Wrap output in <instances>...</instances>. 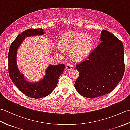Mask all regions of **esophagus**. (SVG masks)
I'll use <instances>...</instances> for the list:
<instances>
[{
    "mask_svg": "<svg viewBox=\"0 0 130 130\" xmlns=\"http://www.w3.org/2000/svg\"><path fill=\"white\" fill-rule=\"evenodd\" d=\"M72 68H73V65H72V64H71V63H69L66 65L65 69L67 70H70L71 69H72Z\"/></svg>",
    "mask_w": 130,
    "mask_h": 130,
    "instance_id": "esophagus-1",
    "label": "esophagus"
}]
</instances>
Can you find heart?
Segmentation results:
<instances>
[{
	"label": "heart",
	"instance_id": "b5f03b06",
	"mask_svg": "<svg viewBox=\"0 0 130 130\" xmlns=\"http://www.w3.org/2000/svg\"><path fill=\"white\" fill-rule=\"evenodd\" d=\"M93 46L92 38L89 35H84L75 32H69L62 36L59 41L57 50H70L71 58L74 61H80L86 58Z\"/></svg>",
	"mask_w": 130,
	"mask_h": 130
}]
</instances>
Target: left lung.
Instances as JSON below:
<instances>
[{
    "label": "left lung",
    "instance_id": "1",
    "mask_svg": "<svg viewBox=\"0 0 130 130\" xmlns=\"http://www.w3.org/2000/svg\"><path fill=\"white\" fill-rule=\"evenodd\" d=\"M100 40L88 59L76 65L79 76L74 87L86 98H94L111 92L125 72L122 42L106 30L102 31Z\"/></svg>",
    "mask_w": 130,
    "mask_h": 130
}]
</instances>
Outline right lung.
I'll use <instances>...</instances> for the list:
<instances>
[{
  "mask_svg": "<svg viewBox=\"0 0 130 130\" xmlns=\"http://www.w3.org/2000/svg\"><path fill=\"white\" fill-rule=\"evenodd\" d=\"M44 34L42 28L28 29L19 34L14 40L8 53V70L12 81L24 95L38 99L48 95L57 86L59 76L63 73L64 64L50 65L46 70V75L41 80L36 83L27 81L23 74L19 71L17 64V52L26 37Z\"/></svg>",
  "mask_w": 130,
  "mask_h": 130,
  "instance_id": "1",
  "label": "right lung"
}]
</instances>
